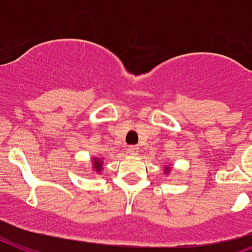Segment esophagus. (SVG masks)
I'll return each mask as SVG.
<instances>
[{"label":"esophagus","mask_w":252,"mask_h":252,"mask_svg":"<svg viewBox=\"0 0 252 252\" xmlns=\"http://www.w3.org/2000/svg\"><path fill=\"white\" fill-rule=\"evenodd\" d=\"M128 152L130 154H133V156H137L138 154V152H139V148H138L137 146H130L128 148Z\"/></svg>","instance_id":"34e87169"}]
</instances>
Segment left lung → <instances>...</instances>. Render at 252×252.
<instances>
[{"instance_id":"1","label":"left lung","mask_w":252,"mask_h":252,"mask_svg":"<svg viewBox=\"0 0 252 252\" xmlns=\"http://www.w3.org/2000/svg\"><path fill=\"white\" fill-rule=\"evenodd\" d=\"M163 169H164V173L165 174H169V172H171V167H168V165L165 164L164 167H163Z\"/></svg>"}]
</instances>
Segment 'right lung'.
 <instances>
[{
	"label": "right lung",
	"mask_w": 252,
	"mask_h": 252,
	"mask_svg": "<svg viewBox=\"0 0 252 252\" xmlns=\"http://www.w3.org/2000/svg\"><path fill=\"white\" fill-rule=\"evenodd\" d=\"M103 158L101 157H93V160H92V168H90V171L93 172V174L94 176H99V174H101V171H103Z\"/></svg>",
	"instance_id": "1"
}]
</instances>
